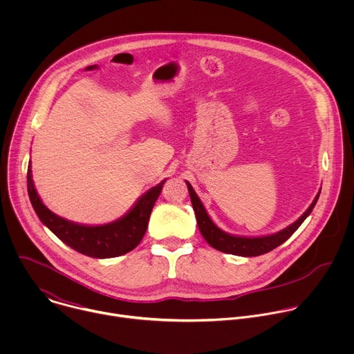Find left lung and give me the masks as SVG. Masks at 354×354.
<instances>
[{
  "label": "left lung",
  "mask_w": 354,
  "mask_h": 354,
  "mask_svg": "<svg viewBox=\"0 0 354 354\" xmlns=\"http://www.w3.org/2000/svg\"><path fill=\"white\" fill-rule=\"evenodd\" d=\"M186 185L189 189L192 206H193V210L196 214V221H197L201 235L205 236L207 243L210 246H213L214 249L224 252V254H231V255H236V257H259V255L268 254V252L273 250L274 248H277L279 245L286 242L297 231V228L302 223H304V220L311 214L313 209L315 207L317 201L319 198V193H318L313 201V205L308 207V210L302 214L295 223L288 225L287 228H284L276 234L266 235V236L248 238V236H235V235L227 234L223 230H220L209 217L205 206L201 205V201L197 197L196 192L193 190L192 185L189 182H186Z\"/></svg>",
  "instance_id": "8db88e82"
}]
</instances>
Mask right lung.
Here are the masks:
<instances>
[{"label":"right lung","instance_id":"add662e5","mask_svg":"<svg viewBox=\"0 0 354 354\" xmlns=\"http://www.w3.org/2000/svg\"><path fill=\"white\" fill-rule=\"evenodd\" d=\"M164 182L144 193L124 217L105 225H81L56 216L41 203L28 167V193L40 221L74 250L97 259L124 255L141 242Z\"/></svg>","mask_w":354,"mask_h":354}]
</instances>
